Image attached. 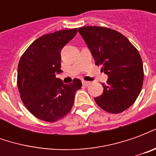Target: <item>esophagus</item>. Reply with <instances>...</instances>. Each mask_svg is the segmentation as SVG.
I'll return each mask as SVG.
<instances>
[{"label":"esophagus","instance_id":"esophagus-1","mask_svg":"<svg viewBox=\"0 0 156 156\" xmlns=\"http://www.w3.org/2000/svg\"><path fill=\"white\" fill-rule=\"evenodd\" d=\"M82 83H83V85H84V86H88V85L90 84L91 83L88 81H83L82 82Z\"/></svg>","mask_w":156,"mask_h":156}]
</instances>
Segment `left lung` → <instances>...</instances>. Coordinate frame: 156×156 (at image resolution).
Returning a JSON list of instances; mask_svg holds the SVG:
<instances>
[{
	"instance_id": "8db88e82",
	"label": "left lung",
	"mask_w": 156,
	"mask_h": 156,
	"mask_svg": "<svg viewBox=\"0 0 156 156\" xmlns=\"http://www.w3.org/2000/svg\"><path fill=\"white\" fill-rule=\"evenodd\" d=\"M78 32L94 57L108 75L104 92L94 98L105 111L119 114L129 108L141 91L144 80L143 62L137 49L124 35L102 27H83Z\"/></svg>"
}]
</instances>
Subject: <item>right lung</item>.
<instances>
[{
    "mask_svg": "<svg viewBox=\"0 0 156 156\" xmlns=\"http://www.w3.org/2000/svg\"><path fill=\"white\" fill-rule=\"evenodd\" d=\"M77 28L41 36L22 55L17 68V87L23 104L35 117L56 122L71 110L81 81L64 84L61 73V51L77 34Z\"/></svg>",
    "mask_w": 156,
    "mask_h": 156,
    "instance_id": "right-lung-1",
    "label": "right lung"
}]
</instances>
